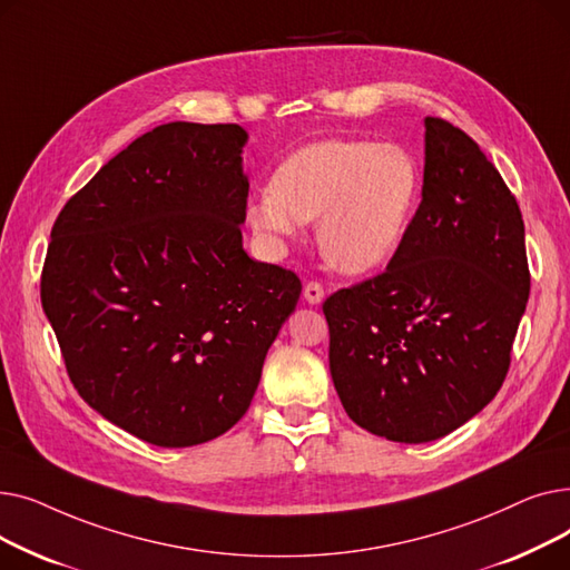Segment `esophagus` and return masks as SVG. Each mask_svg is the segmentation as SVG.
Wrapping results in <instances>:
<instances>
[{
    "instance_id": "34e87169",
    "label": "esophagus",
    "mask_w": 570,
    "mask_h": 570,
    "mask_svg": "<svg viewBox=\"0 0 570 570\" xmlns=\"http://www.w3.org/2000/svg\"><path fill=\"white\" fill-rule=\"evenodd\" d=\"M305 301L309 303V305H321L323 303V297H325V293H323V286L318 284V282H309L307 286H305Z\"/></svg>"
}]
</instances>
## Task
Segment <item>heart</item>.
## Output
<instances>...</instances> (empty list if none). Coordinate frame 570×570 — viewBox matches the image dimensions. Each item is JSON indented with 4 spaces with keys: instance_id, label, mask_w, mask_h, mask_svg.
I'll use <instances>...</instances> for the list:
<instances>
[{
    "instance_id": "b5f03b06",
    "label": "heart",
    "mask_w": 570,
    "mask_h": 570,
    "mask_svg": "<svg viewBox=\"0 0 570 570\" xmlns=\"http://www.w3.org/2000/svg\"><path fill=\"white\" fill-rule=\"evenodd\" d=\"M417 166L397 142L327 138L293 153L249 207L252 228L284 243L301 222H318V247L344 275L391 261L417 200Z\"/></svg>"
}]
</instances>
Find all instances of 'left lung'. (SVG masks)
Listing matches in <instances>:
<instances>
[{"instance_id": "obj_1", "label": "left lung", "mask_w": 570, "mask_h": 570, "mask_svg": "<svg viewBox=\"0 0 570 570\" xmlns=\"http://www.w3.org/2000/svg\"><path fill=\"white\" fill-rule=\"evenodd\" d=\"M529 282L515 196L462 129L425 117L423 200L397 254L323 303L351 421L428 443L481 413L511 365Z\"/></svg>"}]
</instances>
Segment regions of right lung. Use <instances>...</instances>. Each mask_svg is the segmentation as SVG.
Wrapping results in <instances>:
<instances>
[{
    "label": "right lung",
    "mask_w": 570,
    "mask_h": 570,
    "mask_svg": "<svg viewBox=\"0 0 570 570\" xmlns=\"http://www.w3.org/2000/svg\"><path fill=\"white\" fill-rule=\"evenodd\" d=\"M239 125L168 122L65 205L43 312L78 395L161 448L228 432L303 284L243 247L249 177Z\"/></svg>",
    "instance_id": "1"
}]
</instances>
